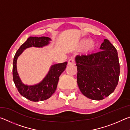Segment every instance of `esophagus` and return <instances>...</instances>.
<instances>
[{
	"label": "esophagus",
	"mask_w": 130,
	"mask_h": 130,
	"mask_svg": "<svg viewBox=\"0 0 130 130\" xmlns=\"http://www.w3.org/2000/svg\"><path fill=\"white\" fill-rule=\"evenodd\" d=\"M74 63H75V61L73 59H70L68 62V64L69 65H73Z\"/></svg>",
	"instance_id": "obj_1"
}]
</instances>
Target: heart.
Returning <instances> with one entry per match:
<instances>
[{
    "instance_id": "heart-1",
    "label": "heart",
    "mask_w": 130,
    "mask_h": 130,
    "mask_svg": "<svg viewBox=\"0 0 130 130\" xmlns=\"http://www.w3.org/2000/svg\"><path fill=\"white\" fill-rule=\"evenodd\" d=\"M97 46V43L93 40H89L88 39H83L81 41L79 47H84V50L87 53H91L94 51Z\"/></svg>"
}]
</instances>
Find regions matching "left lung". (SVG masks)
<instances>
[{
	"mask_svg": "<svg viewBox=\"0 0 130 130\" xmlns=\"http://www.w3.org/2000/svg\"><path fill=\"white\" fill-rule=\"evenodd\" d=\"M100 49L101 52L75 58L79 89L85 96L94 100L104 99L112 93L120 75L116 48L105 39Z\"/></svg>",
	"mask_w": 130,
	"mask_h": 130,
	"instance_id": "obj_1",
	"label": "left lung"
}]
</instances>
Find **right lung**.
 <instances>
[{
  "instance_id": "obj_1",
  "label": "right lung",
  "mask_w": 130,
  "mask_h": 130,
  "mask_svg": "<svg viewBox=\"0 0 130 130\" xmlns=\"http://www.w3.org/2000/svg\"><path fill=\"white\" fill-rule=\"evenodd\" d=\"M50 41L51 39L46 37H30L17 50L13 60L12 76L15 86L22 96L32 102L45 100L52 96L56 90L59 77L67 68L68 62L53 65L47 75L40 83L33 85H27L22 82L17 72V59L27 48L42 47L49 44Z\"/></svg>"
}]
</instances>
